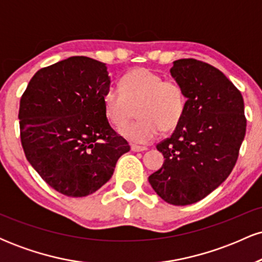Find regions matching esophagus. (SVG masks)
Here are the masks:
<instances>
[{"label": "esophagus", "mask_w": 262, "mask_h": 262, "mask_svg": "<svg viewBox=\"0 0 262 262\" xmlns=\"http://www.w3.org/2000/svg\"><path fill=\"white\" fill-rule=\"evenodd\" d=\"M130 149H132V151H145L146 150V148L145 146H139V145H132L130 146Z\"/></svg>", "instance_id": "esophagus-1"}]
</instances>
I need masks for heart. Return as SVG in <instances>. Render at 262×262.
<instances>
[{
    "mask_svg": "<svg viewBox=\"0 0 262 262\" xmlns=\"http://www.w3.org/2000/svg\"><path fill=\"white\" fill-rule=\"evenodd\" d=\"M121 91L108 89L103 93L104 113L116 127H122L135 116L141 119L121 128L119 133L135 144H149L164 133L172 132L185 116L187 96L181 83L145 68L128 71L119 81Z\"/></svg>",
    "mask_w": 262,
    "mask_h": 262,
    "instance_id": "heart-1",
    "label": "heart"
}]
</instances>
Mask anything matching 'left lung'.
Here are the masks:
<instances>
[{"label":"left lung","instance_id":"obj_1","mask_svg":"<svg viewBox=\"0 0 262 262\" xmlns=\"http://www.w3.org/2000/svg\"><path fill=\"white\" fill-rule=\"evenodd\" d=\"M187 96L182 121L156 145L165 161L149 182L165 202L187 206L208 196L235 166L246 132L244 100L214 66L196 59L170 70Z\"/></svg>","mask_w":262,"mask_h":262}]
</instances>
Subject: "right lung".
I'll use <instances>...</instances> for the list:
<instances>
[{
  "label": "right lung",
  "instance_id": "add662e5",
  "mask_svg": "<svg viewBox=\"0 0 262 262\" xmlns=\"http://www.w3.org/2000/svg\"><path fill=\"white\" fill-rule=\"evenodd\" d=\"M110 83L104 62L71 56L37 71L20 97L18 118L27 160L65 196L97 191L130 150L104 113L102 97Z\"/></svg>",
  "mask_w": 262,
  "mask_h": 262
}]
</instances>
